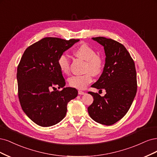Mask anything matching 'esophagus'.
I'll return each instance as SVG.
<instances>
[{"mask_svg": "<svg viewBox=\"0 0 157 157\" xmlns=\"http://www.w3.org/2000/svg\"><path fill=\"white\" fill-rule=\"evenodd\" d=\"M78 94H85V93L83 92V91H82V90H78Z\"/></svg>", "mask_w": 157, "mask_h": 157, "instance_id": "obj_1", "label": "esophagus"}]
</instances>
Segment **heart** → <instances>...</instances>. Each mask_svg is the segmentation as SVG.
<instances>
[{
	"instance_id": "heart-1",
	"label": "heart",
	"mask_w": 157,
	"mask_h": 157,
	"mask_svg": "<svg viewBox=\"0 0 157 157\" xmlns=\"http://www.w3.org/2000/svg\"><path fill=\"white\" fill-rule=\"evenodd\" d=\"M75 56L85 60V72L82 75H74L68 79L70 87L83 89L92 82L93 75H98L104 68V60L100 55H97L95 50L87 44H82L74 51ZM58 67L62 73L68 74L70 72V59L64 54L60 55L57 60Z\"/></svg>"
}]
</instances>
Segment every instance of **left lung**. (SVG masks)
<instances>
[{
    "mask_svg": "<svg viewBox=\"0 0 157 157\" xmlns=\"http://www.w3.org/2000/svg\"><path fill=\"white\" fill-rule=\"evenodd\" d=\"M104 46L105 63L102 75L92 86L105 90L104 97L89 91L93 102L88 113L96 122L112 125L128 112L137 92V79L134 60L124 45L104 37L93 38Z\"/></svg>",
    "mask_w": 157,
    "mask_h": 157,
    "instance_id": "left-lung-1",
    "label": "left lung"
}]
</instances>
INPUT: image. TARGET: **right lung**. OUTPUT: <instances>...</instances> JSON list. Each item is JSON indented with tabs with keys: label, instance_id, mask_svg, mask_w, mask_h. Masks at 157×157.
I'll return each mask as SVG.
<instances>
[{
	"label": "right lung",
	"instance_id": "obj_1",
	"mask_svg": "<svg viewBox=\"0 0 157 157\" xmlns=\"http://www.w3.org/2000/svg\"><path fill=\"white\" fill-rule=\"evenodd\" d=\"M79 40L44 38L25 49L20 60L17 70L19 102L25 114L39 126L59 123L67 114L68 102L78 96L76 89L64 87L65 79L57 60ZM55 86L63 89L56 90Z\"/></svg>",
	"mask_w": 157,
	"mask_h": 157
}]
</instances>
